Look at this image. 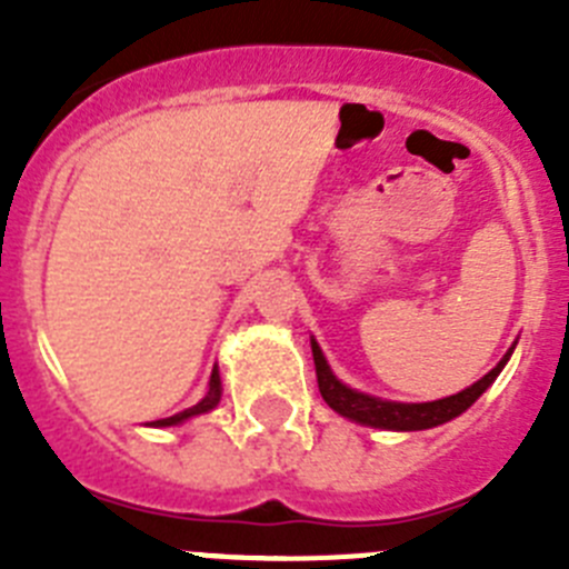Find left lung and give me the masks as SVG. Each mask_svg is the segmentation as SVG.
Returning <instances> with one entry per match:
<instances>
[{"label":"left lung","mask_w":569,"mask_h":569,"mask_svg":"<svg viewBox=\"0 0 569 569\" xmlns=\"http://www.w3.org/2000/svg\"><path fill=\"white\" fill-rule=\"evenodd\" d=\"M310 347H313L319 393L321 399L333 407L336 413L356 421V425L410 433V430H430V427L447 425V421H453L456 416L465 413L467 407L476 405V399L485 393L487 387L499 379V373L505 370L507 361H510L512 350H516V341H512V347L505 353V359L492 367L490 373L481 376L479 381H472V385L465 387L461 393L445 396V399H436V401H387V399H379V396L353 390V387H347L345 381L330 370L328 359H325L319 341H316L313 336H310Z\"/></svg>","instance_id":"8db88e82"}]
</instances>
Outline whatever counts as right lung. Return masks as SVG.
<instances>
[{
  "instance_id": "right-lung-1",
  "label": "right lung",
  "mask_w": 569,
  "mask_h": 569,
  "mask_svg": "<svg viewBox=\"0 0 569 569\" xmlns=\"http://www.w3.org/2000/svg\"><path fill=\"white\" fill-rule=\"evenodd\" d=\"M222 401V376H219V367H213V373H210V381H208V393L202 396V401H196L193 407H188V410H182V413L176 416H168V419H156L150 421L148 427H176V425H184L188 419H193V416H202V413H210L216 405Z\"/></svg>"
}]
</instances>
